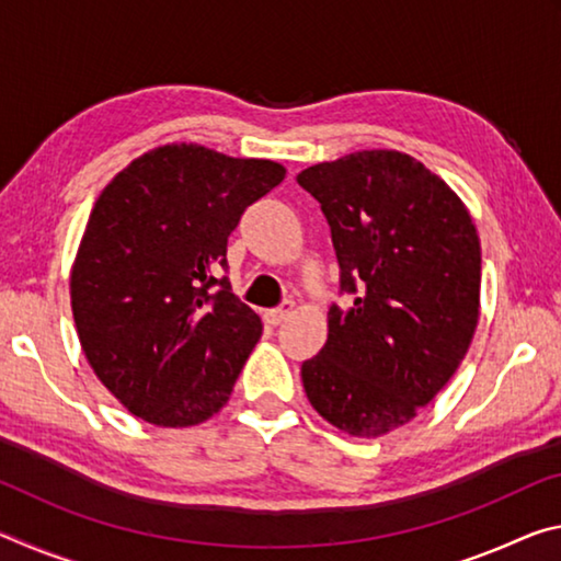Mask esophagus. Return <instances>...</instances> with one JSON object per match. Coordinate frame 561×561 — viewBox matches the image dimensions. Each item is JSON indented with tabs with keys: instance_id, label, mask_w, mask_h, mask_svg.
I'll use <instances>...</instances> for the list:
<instances>
[{
	"instance_id": "1",
	"label": "esophagus",
	"mask_w": 561,
	"mask_h": 561,
	"mask_svg": "<svg viewBox=\"0 0 561 561\" xmlns=\"http://www.w3.org/2000/svg\"><path fill=\"white\" fill-rule=\"evenodd\" d=\"M294 314V301H284L282 307L277 309H270L267 314H264V319H267L270 327H279L284 319H289Z\"/></svg>"
}]
</instances>
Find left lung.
<instances>
[{
	"label": "left lung",
	"mask_w": 561,
	"mask_h": 561,
	"mask_svg": "<svg viewBox=\"0 0 561 561\" xmlns=\"http://www.w3.org/2000/svg\"><path fill=\"white\" fill-rule=\"evenodd\" d=\"M324 210L341 267L321 354L304 360L314 411L354 438L411 423L458 371L480 319V237L440 175L401 150H356L297 175Z\"/></svg>",
	"instance_id": "left-lung-1"
}]
</instances>
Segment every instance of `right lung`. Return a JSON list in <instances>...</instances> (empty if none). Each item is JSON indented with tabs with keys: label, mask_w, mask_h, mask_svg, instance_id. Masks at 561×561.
<instances>
[{
	"label": "right lung",
	"mask_w": 561,
	"mask_h": 561,
	"mask_svg": "<svg viewBox=\"0 0 561 561\" xmlns=\"http://www.w3.org/2000/svg\"><path fill=\"white\" fill-rule=\"evenodd\" d=\"M284 175L274 160L168 144L103 187L71 264V311L93 374L140 421L190 428L230 401L262 321L215 272L244 207Z\"/></svg>",
	"instance_id": "add662e5"
}]
</instances>
